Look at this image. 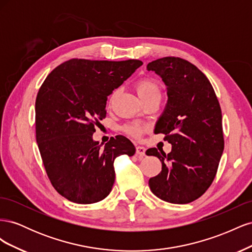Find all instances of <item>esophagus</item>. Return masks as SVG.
Listing matches in <instances>:
<instances>
[{"label":"esophagus","mask_w":252,"mask_h":252,"mask_svg":"<svg viewBox=\"0 0 252 252\" xmlns=\"http://www.w3.org/2000/svg\"><path fill=\"white\" fill-rule=\"evenodd\" d=\"M145 151H146V149H145V147H143V146H136L135 154H136V156H138L140 158L145 156Z\"/></svg>","instance_id":"esophagus-1"}]
</instances>
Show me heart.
I'll use <instances>...</instances> for the list:
<instances>
[{
	"mask_svg": "<svg viewBox=\"0 0 252 252\" xmlns=\"http://www.w3.org/2000/svg\"><path fill=\"white\" fill-rule=\"evenodd\" d=\"M135 91L138 95L141 97V100L147 101L151 98H157V100H161L162 96V89L159 86L158 82L154 78H143L135 83L134 85ZM113 94L110 96V102L112 100ZM146 126L139 124V123H132L124 126V131L132 136V138H140V136L146 130Z\"/></svg>",
	"mask_w": 252,
	"mask_h": 252,
	"instance_id": "b5f03b06",
	"label": "heart"
}]
</instances>
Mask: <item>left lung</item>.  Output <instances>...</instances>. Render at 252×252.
Returning <instances> with one entry per match:
<instances>
[{
    "label": "left lung",
    "instance_id": "obj_1",
    "mask_svg": "<svg viewBox=\"0 0 252 252\" xmlns=\"http://www.w3.org/2000/svg\"><path fill=\"white\" fill-rule=\"evenodd\" d=\"M167 87L166 107L155 133L172 145L168 155L150 148L147 156L162 162V171L149 179L152 193L172 204H188L205 193L218 171L224 150L222 111L206 75L186 60L166 57L152 61Z\"/></svg>",
    "mask_w": 252,
    "mask_h": 252
}]
</instances>
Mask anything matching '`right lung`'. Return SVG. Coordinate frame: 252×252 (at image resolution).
Here are the masks:
<instances>
[{"instance_id":"add662e5","label":"right lung","mask_w":252,"mask_h":252,"mask_svg":"<svg viewBox=\"0 0 252 252\" xmlns=\"http://www.w3.org/2000/svg\"><path fill=\"white\" fill-rule=\"evenodd\" d=\"M143 65L142 61L71 59L45 79L35 100V135L52 186L78 204L100 202L111 191L117 157L134 155L123 135L105 147L94 141L106 117L107 96Z\"/></svg>"}]
</instances>
